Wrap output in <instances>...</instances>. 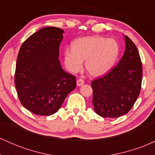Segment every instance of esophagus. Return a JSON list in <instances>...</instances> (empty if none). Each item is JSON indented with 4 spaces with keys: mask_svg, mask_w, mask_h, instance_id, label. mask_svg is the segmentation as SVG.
<instances>
[{
    "mask_svg": "<svg viewBox=\"0 0 155 155\" xmlns=\"http://www.w3.org/2000/svg\"><path fill=\"white\" fill-rule=\"evenodd\" d=\"M84 83V80L81 79H79L77 80V81H76V84H77V86H79V87L83 85Z\"/></svg>",
    "mask_w": 155,
    "mask_h": 155,
    "instance_id": "34e87169",
    "label": "esophagus"
}]
</instances>
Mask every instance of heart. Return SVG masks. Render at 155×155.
Listing matches in <instances>:
<instances>
[{
    "mask_svg": "<svg viewBox=\"0 0 155 155\" xmlns=\"http://www.w3.org/2000/svg\"><path fill=\"white\" fill-rule=\"evenodd\" d=\"M120 48L112 38L98 35L79 38L74 41L72 47L64 51V62L71 73L76 74L83 67L94 77L104 76L111 71L119 56Z\"/></svg>",
    "mask_w": 155,
    "mask_h": 155,
    "instance_id": "1",
    "label": "heart"
}]
</instances>
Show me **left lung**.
<instances>
[{
	"label": "left lung",
	"mask_w": 155,
	"mask_h": 155,
	"mask_svg": "<svg viewBox=\"0 0 155 155\" xmlns=\"http://www.w3.org/2000/svg\"><path fill=\"white\" fill-rule=\"evenodd\" d=\"M124 38L125 50L118 65L91 83L94 110L102 117L116 118L128 113L140 91L142 64L139 52L127 35Z\"/></svg>",
	"instance_id": "left-lung-1"
}]
</instances>
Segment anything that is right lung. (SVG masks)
<instances>
[{
    "label": "right lung",
    "mask_w": 155,
    "mask_h": 155,
    "mask_svg": "<svg viewBox=\"0 0 155 155\" xmlns=\"http://www.w3.org/2000/svg\"><path fill=\"white\" fill-rule=\"evenodd\" d=\"M63 33L59 28H44L19 49L15 76L17 95L22 106L36 115L56 113L76 88V77L62 68L58 59Z\"/></svg>",
    "instance_id": "obj_1"
}]
</instances>
